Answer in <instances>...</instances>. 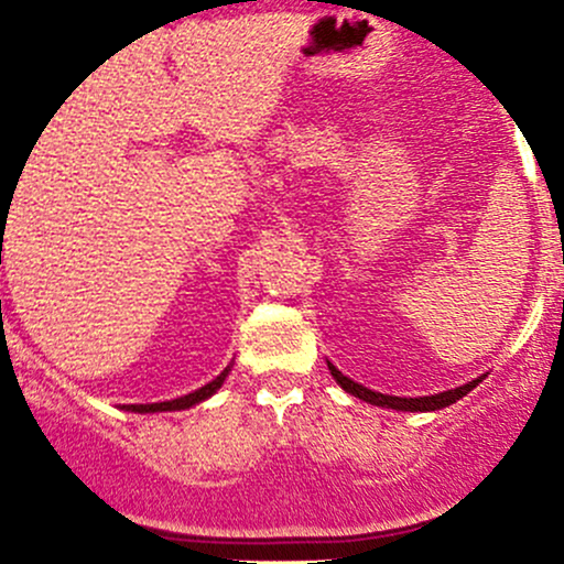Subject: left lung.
Returning a JSON list of instances; mask_svg holds the SVG:
<instances>
[{"label": "left lung", "mask_w": 564, "mask_h": 564, "mask_svg": "<svg viewBox=\"0 0 564 564\" xmlns=\"http://www.w3.org/2000/svg\"><path fill=\"white\" fill-rule=\"evenodd\" d=\"M329 373H333L335 382L340 384L346 392H351L355 398H360V401H368L373 403V406H388V409H398V412H436V409L442 406H451V403H456L458 398H464L466 392L471 388H477V382L480 379H475V382L469 384H460L456 390H447V392H440V395H423V398H398V395H384V392H373L368 388H362V384L351 382L349 377H344V373L338 371V368L329 362Z\"/></svg>", "instance_id": "obj_1"}]
</instances>
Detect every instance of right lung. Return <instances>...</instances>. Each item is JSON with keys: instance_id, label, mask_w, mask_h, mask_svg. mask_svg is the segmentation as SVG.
Segmentation results:
<instances>
[{"instance_id": "1", "label": "right lung", "mask_w": 564, "mask_h": 564, "mask_svg": "<svg viewBox=\"0 0 564 564\" xmlns=\"http://www.w3.org/2000/svg\"><path fill=\"white\" fill-rule=\"evenodd\" d=\"M226 373H229V368H226V371L220 373L218 379H213V382H209V384H204V388H198L196 392H187V395H182V398H174V401H163V403H130L128 409H130V412H176V409H191V406H196V403H202L204 398L213 395V392L218 390L220 384H224Z\"/></svg>"}]
</instances>
